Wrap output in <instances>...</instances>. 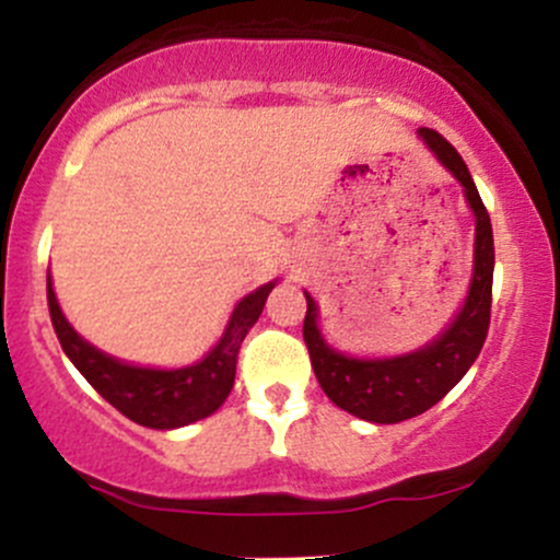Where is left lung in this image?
<instances>
[{"instance_id": "left-lung-1", "label": "left lung", "mask_w": 560, "mask_h": 560, "mask_svg": "<svg viewBox=\"0 0 560 560\" xmlns=\"http://www.w3.org/2000/svg\"><path fill=\"white\" fill-rule=\"evenodd\" d=\"M419 133L436 160L464 186V195L477 218L471 287H468L464 307L453 324L432 345L408 352V355L384 358V361L347 358L324 342L318 331L316 300L305 292L307 313L305 324H302V337L311 352L320 389L337 408L371 423L408 421L440 402L477 361L481 347H485L487 329H490L494 271L490 213H487L477 184H474L458 150L432 128H421Z\"/></svg>"}]
</instances>
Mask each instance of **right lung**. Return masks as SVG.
I'll use <instances>...</instances> for the list:
<instances>
[{
	"instance_id": "1",
	"label": "right lung",
	"mask_w": 560,
	"mask_h": 560,
	"mask_svg": "<svg viewBox=\"0 0 560 560\" xmlns=\"http://www.w3.org/2000/svg\"><path fill=\"white\" fill-rule=\"evenodd\" d=\"M273 287L276 281L262 284L234 307L221 342L202 361L173 371L120 363L96 350L94 345L83 342L62 316L49 276L47 302L62 352L113 408H118L126 419L137 421L141 427L178 429L215 413L226 400L231 387H234L240 347L247 331L255 326V320L260 318L262 305H266Z\"/></svg>"
}]
</instances>
